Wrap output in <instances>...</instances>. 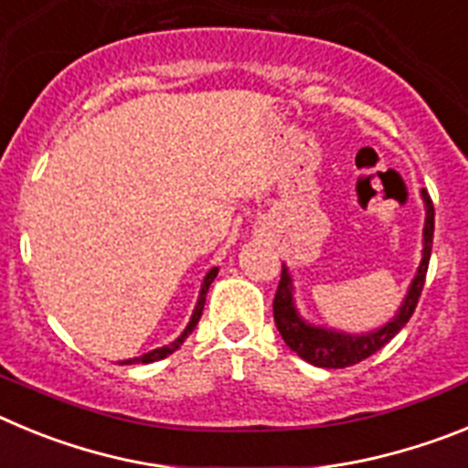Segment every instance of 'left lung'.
Listing matches in <instances>:
<instances>
[{"mask_svg":"<svg viewBox=\"0 0 468 468\" xmlns=\"http://www.w3.org/2000/svg\"><path fill=\"white\" fill-rule=\"evenodd\" d=\"M421 198L427 206V220H424V248H421V262L417 267V274L412 279L408 295L400 302L399 312L394 318L384 324L382 328L370 330V333L351 335L342 330L324 328V325H314L297 314L295 300H292V279L288 274V267L283 264L281 270L279 288L274 295V321L279 328L281 337L297 356L304 358L307 363L318 367H349L361 363L363 358L373 356L375 351L388 345L394 340L399 330L410 321L415 312L417 302H420L424 279H427L429 258H431V243H433V204L427 189H421Z\"/></svg>","mask_w":468,"mask_h":468,"instance_id":"left-lung-1","label":"left lung"}]
</instances>
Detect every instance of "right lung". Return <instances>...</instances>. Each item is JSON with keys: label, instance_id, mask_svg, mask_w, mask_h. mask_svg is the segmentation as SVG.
<instances>
[{"label": "right lung", "instance_id": "1", "mask_svg": "<svg viewBox=\"0 0 468 468\" xmlns=\"http://www.w3.org/2000/svg\"><path fill=\"white\" fill-rule=\"evenodd\" d=\"M215 276H218V267H213V270H210L208 274L204 276V283H201V291H198V300H197V307H194V312H192V318H189L187 328L183 330V335H180V337H177L176 342H171V345H166V346H159V349L147 351V354H143V356L128 358V361H119V363H122V366H131V363H154V361H161V358H166L168 354H173V351H176L177 346L183 345V342L187 340L189 335H192V330L197 328L198 318H201V314H204L206 292H208V288H210V283H213Z\"/></svg>", "mask_w": 468, "mask_h": 468}]
</instances>
